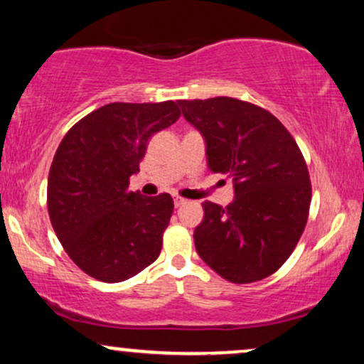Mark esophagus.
<instances>
[{
	"label": "esophagus",
	"instance_id": "esophagus-1",
	"mask_svg": "<svg viewBox=\"0 0 364 364\" xmlns=\"http://www.w3.org/2000/svg\"><path fill=\"white\" fill-rule=\"evenodd\" d=\"M185 203H186L185 198H181V196H174V207H181L185 205Z\"/></svg>",
	"mask_w": 364,
	"mask_h": 364
}]
</instances>
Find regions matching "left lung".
<instances>
[{"label": "left lung", "mask_w": 364, "mask_h": 364, "mask_svg": "<svg viewBox=\"0 0 364 364\" xmlns=\"http://www.w3.org/2000/svg\"><path fill=\"white\" fill-rule=\"evenodd\" d=\"M178 104L205 140L208 169L235 183L225 208L203 202L196 253L231 282L269 277L289 258L308 220L311 185L301 150L281 121L255 104L232 97Z\"/></svg>", "instance_id": "obj_1"}]
</instances>
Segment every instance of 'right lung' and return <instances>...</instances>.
I'll return each mask as SVG.
<instances>
[{
	"instance_id": "obj_1",
	"label": "right lung",
	"mask_w": 364,
	"mask_h": 364,
	"mask_svg": "<svg viewBox=\"0 0 364 364\" xmlns=\"http://www.w3.org/2000/svg\"><path fill=\"white\" fill-rule=\"evenodd\" d=\"M179 118L176 102H112L78 121L54 154L48 210L68 257L90 277L121 282L156 262L173 214L169 193L128 191L154 133Z\"/></svg>"
}]
</instances>
